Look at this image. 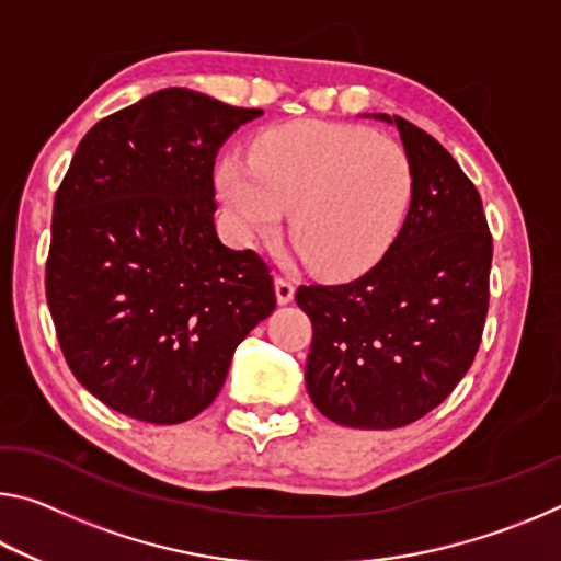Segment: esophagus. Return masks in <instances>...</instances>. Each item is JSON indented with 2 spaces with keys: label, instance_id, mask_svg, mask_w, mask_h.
<instances>
[{
  "label": "esophagus",
  "instance_id": "obj_1",
  "mask_svg": "<svg viewBox=\"0 0 561 561\" xmlns=\"http://www.w3.org/2000/svg\"><path fill=\"white\" fill-rule=\"evenodd\" d=\"M274 289H277V301L279 304H289L294 299V282L287 277H277L274 279Z\"/></svg>",
  "mask_w": 561,
  "mask_h": 561
}]
</instances>
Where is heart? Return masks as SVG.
Here are the masks:
<instances>
[{
    "instance_id": "heart-1",
    "label": "heart",
    "mask_w": 561,
    "mask_h": 561,
    "mask_svg": "<svg viewBox=\"0 0 561 561\" xmlns=\"http://www.w3.org/2000/svg\"><path fill=\"white\" fill-rule=\"evenodd\" d=\"M217 187L237 242L272 237L289 210V234L321 277H358L383 257L413 201L401 144L358 126L291 121L227 158Z\"/></svg>"
}]
</instances>
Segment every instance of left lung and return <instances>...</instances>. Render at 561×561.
I'll return each instance as SVG.
<instances>
[{
    "label": "left lung",
    "instance_id": "obj_1",
    "mask_svg": "<svg viewBox=\"0 0 561 561\" xmlns=\"http://www.w3.org/2000/svg\"><path fill=\"white\" fill-rule=\"evenodd\" d=\"M396 123L413 168L401 232L364 277L301 284L311 319L307 388L329 421L401 428L453 393L478 354L490 304L492 234L472 180L431 133Z\"/></svg>",
    "mask_w": 561,
    "mask_h": 561
}]
</instances>
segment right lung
<instances>
[{
    "mask_svg": "<svg viewBox=\"0 0 561 561\" xmlns=\"http://www.w3.org/2000/svg\"><path fill=\"white\" fill-rule=\"evenodd\" d=\"M260 108L163 89L111 113L56 190L46 301L66 364L136 421L203 413L277 297L267 262L215 232V156Z\"/></svg>",
    "mask_w": 561,
    "mask_h": 561,
    "instance_id": "add662e5",
    "label": "right lung"
}]
</instances>
